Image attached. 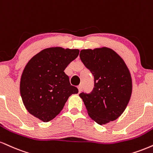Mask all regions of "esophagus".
I'll use <instances>...</instances> for the list:
<instances>
[{
  "instance_id": "esophagus-1",
  "label": "esophagus",
  "mask_w": 153,
  "mask_h": 153,
  "mask_svg": "<svg viewBox=\"0 0 153 153\" xmlns=\"http://www.w3.org/2000/svg\"><path fill=\"white\" fill-rule=\"evenodd\" d=\"M78 88L79 93H80V92H81L82 90V85H79L78 86Z\"/></svg>"
}]
</instances>
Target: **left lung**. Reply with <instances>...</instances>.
<instances>
[{"label":"left lung","instance_id":"8db88e82","mask_svg":"<svg viewBox=\"0 0 153 153\" xmlns=\"http://www.w3.org/2000/svg\"><path fill=\"white\" fill-rule=\"evenodd\" d=\"M80 58L94 76L91 93L79 95L88 115L99 125L115 120L126 110L132 94L131 75L126 62L105 47L82 50Z\"/></svg>","mask_w":153,"mask_h":153}]
</instances>
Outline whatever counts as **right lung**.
I'll list each match as a JSON object with an SVG mask.
<instances>
[{"instance_id": "obj_1", "label": "right lung", "mask_w": 153, "mask_h": 153, "mask_svg": "<svg viewBox=\"0 0 153 153\" xmlns=\"http://www.w3.org/2000/svg\"><path fill=\"white\" fill-rule=\"evenodd\" d=\"M79 55L78 49L48 48L29 60L22 73L20 92L27 111L43 122L56 117L78 89L70 83L65 69Z\"/></svg>"}]
</instances>
